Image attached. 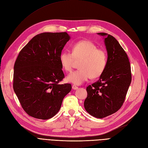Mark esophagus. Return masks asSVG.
I'll use <instances>...</instances> for the list:
<instances>
[{"mask_svg":"<svg viewBox=\"0 0 148 148\" xmlns=\"http://www.w3.org/2000/svg\"><path fill=\"white\" fill-rule=\"evenodd\" d=\"M78 88V87H77V86H75V85H73V86H72V89H74V90H75V89H77Z\"/></svg>","mask_w":148,"mask_h":148,"instance_id":"1","label":"esophagus"}]
</instances>
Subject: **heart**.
<instances>
[{
	"mask_svg": "<svg viewBox=\"0 0 148 148\" xmlns=\"http://www.w3.org/2000/svg\"><path fill=\"white\" fill-rule=\"evenodd\" d=\"M71 52L60 53L59 60L65 71L72 70L75 60H79L80 69L70 73L66 77L67 82L79 85L90 78L99 77L104 73L107 64V53L102 49L97 48L95 43L88 40H82L74 44Z\"/></svg>",
	"mask_w": 148,
	"mask_h": 148,
	"instance_id": "heart-1",
	"label": "heart"
}]
</instances>
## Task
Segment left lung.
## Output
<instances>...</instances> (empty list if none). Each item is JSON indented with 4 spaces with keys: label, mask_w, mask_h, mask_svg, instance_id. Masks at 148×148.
Wrapping results in <instances>:
<instances>
[{
    "label": "left lung",
    "mask_w": 148,
    "mask_h": 148,
    "mask_svg": "<svg viewBox=\"0 0 148 148\" xmlns=\"http://www.w3.org/2000/svg\"><path fill=\"white\" fill-rule=\"evenodd\" d=\"M97 34L104 39L107 64L99 80L86 88L88 96L84 106L93 117L102 119L122 107L132 82V74L128 56L117 40L107 33Z\"/></svg>",
    "instance_id": "8db88e82"
}]
</instances>
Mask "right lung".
Wrapping results in <instances>:
<instances>
[{
	"label": "right lung",
	"instance_id": "obj_1",
	"mask_svg": "<svg viewBox=\"0 0 148 148\" xmlns=\"http://www.w3.org/2000/svg\"><path fill=\"white\" fill-rule=\"evenodd\" d=\"M70 39L66 32L39 34L18 56L13 89L23 109L31 117L52 118L71 91L70 84H59L64 78L59 56Z\"/></svg>",
	"mask_w": 148,
	"mask_h": 148
}]
</instances>
